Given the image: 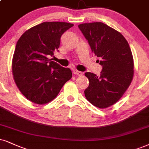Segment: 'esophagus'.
<instances>
[{"instance_id":"34e87169","label":"esophagus","mask_w":149,"mask_h":149,"mask_svg":"<svg viewBox=\"0 0 149 149\" xmlns=\"http://www.w3.org/2000/svg\"><path fill=\"white\" fill-rule=\"evenodd\" d=\"M73 72L75 75H78V76H82V72H81V71H79L78 70H76V69L73 70Z\"/></svg>"}]
</instances>
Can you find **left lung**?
Returning a JSON list of instances; mask_svg holds the SVG:
<instances>
[{"label": "left lung", "instance_id": "obj_1", "mask_svg": "<svg viewBox=\"0 0 149 149\" xmlns=\"http://www.w3.org/2000/svg\"><path fill=\"white\" fill-rule=\"evenodd\" d=\"M78 27L102 67L100 76L84 73L89 80L84 95L94 106L107 108L121 98L132 81L134 65L131 50L125 38L106 24L83 23Z\"/></svg>", "mask_w": 149, "mask_h": 149}]
</instances>
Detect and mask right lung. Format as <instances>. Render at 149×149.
<instances>
[{
    "mask_svg": "<svg viewBox=\"0 0 149 149\" xmlns=\"http://www.w3.org/2000/svg\"><path fill=\"white\" fill-rule=\"evenodd\" d=\"M73 24L45 22L31 27L16 43L12 60L14 79L24 97L36 104L49 102L59 93L72 73L49 59L58 51L62 35Z\"/></svg>",
    "mask_w": 149,
    "mask_h": 149,
    "instance_id": "right-lung-1",
    "label": "right lung"
}]
</instances>
